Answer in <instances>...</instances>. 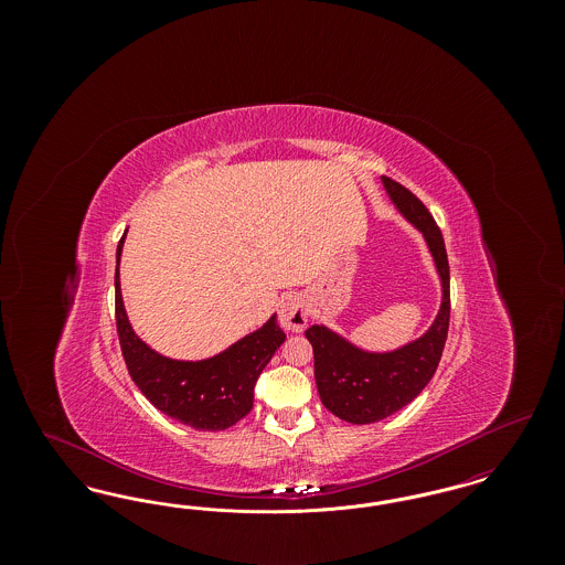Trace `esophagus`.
<instances>
[{"label":"esophagus","instance_id":"1","mask_svg":"<svg viewBox=\"0 0 565 565\" xmlns=\"http://www.w3.org/2000/svg\"><path fill=\"white\" fill-rule=\"evenodd\" d=\"M279 326L288 332H302L307 326V300L302 296H288L279 307Z\"/></svg>","mask_w":565,"mask_h":565}]
</instances>
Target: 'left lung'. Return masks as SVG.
<instances>
[{
    "label": "left lung",
    "mask_w": 565,
    "mask_h": 565,
    "mask_svg": "<svg viewBox=\"0 0 565 565\" xmlns=\"http://www.w3.org/2000/svg\"><path fill=\"white\" fill-rule=\"evenodd\" d=\"M396 210L424 235L440 277V309L430 328L415 341L392 351H366L339 332L313 323L305 330L316 358V385L322 404L343 422L375 424L413 403L430 383L445 350L449 330V260L447 249L426 205L403 184L381 178Z\"/></svg>",
    "instance_id": "8db88e82"
}]
</instances>
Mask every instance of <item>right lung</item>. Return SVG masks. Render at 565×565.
Segmentation results:
<instances>
[{"mask_svg": "<svg viewBox=\"0 0 565 565\" xmlns=\"http://www.w3.org/2000/svg\"><path fill=\"white\" fill-rule=\"evenodd\" d=\"M116 249V328L129 375L141 394L171 419L194 430H226L254 406V385L273 353L286 341L270 316L258 330L205 360H173L146 345L135 334L120 292V254Z\"/></svg>", "mask_w": 565, "mask_h": 565, "instance_id": "1", "label": "right lung"}]
</instances>
